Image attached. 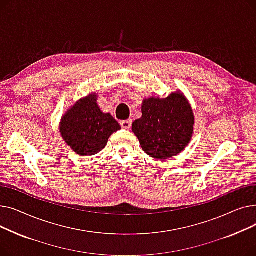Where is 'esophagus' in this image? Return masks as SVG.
Wrapping results in <instances>:
<instances>
[{"label": "esophagus", "instance_id": "esophagus-1", "mask_svg": "<svg viewBox=\"0 0 256 256\" xmlns=\"http://www.w3.org/2000/svg\"><path fill=\"white\" fill-rule=\"evenodd\" d=\"M120 124H121V128H122L130 130V126H132V120H124Z\"/></svg>", "mask_w": 256, "mask_h": 256}]
</instances>
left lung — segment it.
Returning a JSON list of instances; mask_svg holds the SVG:
<instances>
[{
    "mask_svg": "<svg viewBox=\"0 0 256 256\" xmlns=\"http://www.w3.org/2000/svg\"><path fill=\"white\" fill-rule=\"evenodd\" d=\"M142 117L135 120L132 130L142 150L152 158L165 160L180 154L192 140L195 117L182 91L165 98L143 100Z\"/></svg>",
    "mask_w": 256,
    "mask_h": 256,
    "instance_id": "8db88e82",
    "label": "left lung"
}]
</instances>
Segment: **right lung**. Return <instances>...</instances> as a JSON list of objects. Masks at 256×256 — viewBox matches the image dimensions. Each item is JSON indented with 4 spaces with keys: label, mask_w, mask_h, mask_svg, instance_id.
<instances>
[{
    "label": "right lung",
    "mask_w": 256,
    "mask_h": 256,
    "mask_svg": "<svg viewBox=\"0 0 256 256\" xmlns=\"http://www.w3.org/2000/svg\"><path fill=\"white\" fill-rule=\"evenodd\" d=\"M121 126L110 113H104L93 92L76 102L62 116L59 130L64 142L80 156L102 152L113 132Z\"/></svg>",
    "instance_id": "right-lung-1"
}]
</instances>
